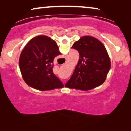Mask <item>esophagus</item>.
<instances>
[{"mask_svg": "<svg viewBox=\"0 0 131 131\" xmlns=\"http://www.w3.org/2000/svg\"><path fill=\"white\" fill-rule=\"evenodd\" d=\"M65 58H66V60H67V57H65Z\"/></svg>", "mask_w": 131, "mask_h": 131, "instance_id": "34e87169", "label": "esophagus"}]
</instances>
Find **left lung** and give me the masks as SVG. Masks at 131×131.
Here are the masks:
<instances>
[{"instance_id":"8db88e82","label":"left lung","mask_w":131,"mask_h":131,"mask_svg":"<svg viewBox=\"0 0 131 131\" xmlns=\"http://www.w3.org/2000/svg\"><path fill=\"white\" fill-rule=\"evenodd\" d=\"M79 53V59L65 86L88 91L103 84L110 69L111 62L104 45L94 37L85 36L71 47Z\"/></svg>"}]
</instances>
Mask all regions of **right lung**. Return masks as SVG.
Masks as SVG:
<instances>
[{
    "mask_svg": "<svg viewBox=\"0 0 131 131\" xmlns=\"http://www.w3.org/2000/svg\"><path fill=\"white\" fill-rule=\"evenodd\" d=\"M60 54L57 43L51 37L42 35L31 39L21 52L19 60L25 82L40 91L63 87L52 70L53 60Z\"/></svg>",
    "mask_w": 131,
    "mask_h": 131,
    "instance_id": "1",
    "label": "right lung"
}]
</instances>
